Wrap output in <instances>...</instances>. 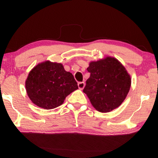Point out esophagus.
<instances>
[{
  "label": "esophagus",
  "mask_w": 158,
  "mask_h": 158,
  "mask_svg": "<svg viewBox=\"0 0 158 158\" xmlns=\"http://www.w3.org/2000/svg\"><path fill=\"white\" fill-rule=\"evenodd\" d=\"M77 86H78L79 89L83 90L84 87H85V83H84V82H80V83L77 84Z\"/></svg>",
  "instance_id": "1"
}]
</instances>
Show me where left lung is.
<instances>
[{
	"mask_svg": "<svg viewBox=\"0 0 158 158\" xmlns=\"http://www.w3.org/2000/svg\"><path fill=\"white\" fill-rule=\"evenodd\" d=\"M90 73L83 92L98 111H113L123 103L131 87V79L124 66L107 56L91 61L87 68Z\"/></svg>",
	"mask_w": 158,
	"mask_h": 158,
	"instance_id": "left-lung-1",
	"label": "left lung"
}]
</instances>
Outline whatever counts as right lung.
<instances>
[{
    "label": "right lung",
    "mask_w": 158,
    "mask_h": 158,
    "mask_svg": "<svg viewBox=\"0 0 158 158\" xmlns=\"http://www.w3.org/2000/svg\"><path fill=\"white\" fill-rule=\"evenodd\" d=\"M25 86L32 103L44 109H52L62 105L69 94L78 89L72 73L67 72L62 63L49 60L31 69Z\"/></svg>",
    "instance_id": "add662e5"
}]
</instances>
